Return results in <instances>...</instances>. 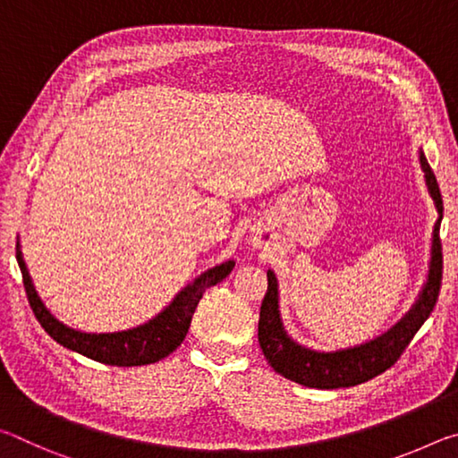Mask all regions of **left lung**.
Wrapping results in <instances>:
<instances>
[{
	"label": "left lung",
	"instance_id": "obj_1",
	"mask_svg": "<svg viewBox=\"0 0 458 458\" xmlns=\"http://www.w3.org/2000/svg\"><path fill=\"white\" fill-rule=\"evenodd\" d=\"M420 165L426 188H428L434 206H437L438 220L432 230L428 276H426V283L412 309L392 329L368 341V344L339 352H315L286 335L281 311H278V283L273 270H268V289L265 299H262L259 319V344L276 374L301 386L317 387V390H335V387L363 384L392 368L404 353L416 331L428 319L434 305H437L440 281H443V244L438 238L440 220H443V198H440L437 177H434L422 151Z\"/></svg>",
	"mask_w": 458,
	"mask_h": 458
}]
</instances>
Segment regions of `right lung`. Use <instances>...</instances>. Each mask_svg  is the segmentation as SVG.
Segmentation results:
<instances>
[{"instance_id":"1","label":"right lung","mask_w":458,"mask_h":458,"mask_svg":"<svg viewBox=\"0 0 458 458\" xmlns=\"http://www.w3.org/2000/svg\"><path fill=\"white\" fill-rule=\"evenodd\" d=\"M15 259H18L21 276H24V289L30 307H32L36 319L40 321L44 331L54 341H58L60 345H64L66 350L87 355V358L106 363V366L119 368L147 366V363L164 360L169 353L175 352L182 345L185 335H188L191 317L199 303L201 294L206 293V289H210V286L218 284L222 278H226L232 273V268H234V260H226L218 267L206 270L191 284L177 293L175 299L164 311L135 329L117 333H84L66 327L64 323L58 321L46 309L42 299L38 297L34 289L32 278H30L24 257H21L20 250V242L18 248H15Z\"/></svg>"}]
</instances>
